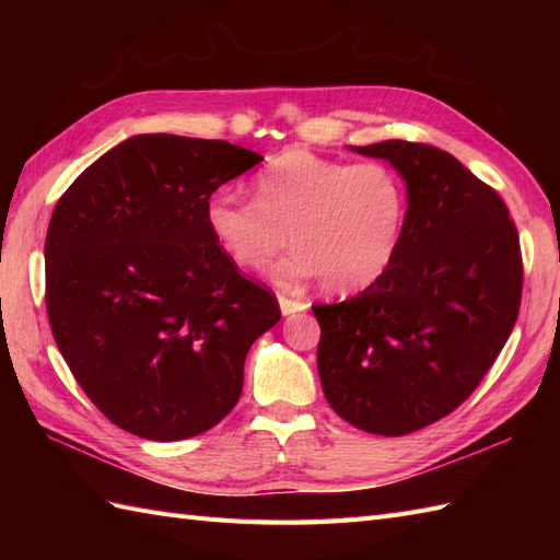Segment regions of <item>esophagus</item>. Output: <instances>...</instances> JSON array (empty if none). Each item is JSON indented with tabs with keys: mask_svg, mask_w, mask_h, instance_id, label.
<instances>
[{
	"mask_svg": "<svg viewBox=\"0 0 560 560\" xmlns=\"http://www.w3.org/2000/svg\"><path fill=\"white\" fill-rule=\"evenodd\" d=\"M279 305H281V313H283V315L303 313L305 307H307L305 301H295V299H289V295H279Z\"/></svg>",
	"mask_w": 560,
	"mask_h": 560,
	"instance_id": "esophagus-1",
	"label": "esophagus"
}]
</instances>
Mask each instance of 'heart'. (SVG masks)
Listing matches in <instances>:
<instances>
[{
  "label": "heart",
  "instance_id": "heart-1",
  "mask_svg": "<svg viewBox=\"0 0 560 560\" xmlns=\"http://www.w3.org/2000/svg\"><path fill=\"white\" fill-rule=\"evenodd\" d=\"M253 199L219 189L205 219L213 241L237 267L259 269L287 245L289 257L271 267L281 283L323 279L329 293H355L383 277L397 255L407 189L380 161L347 163L287 149L253 180Z\"/></svg>",
  "mask_w": 560,
  "mask_h": 560
}]
</instances>
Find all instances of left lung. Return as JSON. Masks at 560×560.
Wrapping results in <instances>:
<instances>
[{"label":"left lung","mask_w":560,"mask_h":560,"mask_svg":"<svg viewBox=\"0 0 560 560\" xmlns=\"http://www.w3.org/2000/svg\"><path fill=\"white\" fill-rule=\"evenodd\" d=\"M407 180L397 255L373 287L313 305L317 371L343 421L407 435L455 411L517 323L522 249L501 195L452 153L421 141L353 147Z\"/></svg>","instance_id":"left-lung-1"}]
</instances>
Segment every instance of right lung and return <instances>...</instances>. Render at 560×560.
<instances>
[{
    "instance_id": "add662e5",
    "label": "right lung",
    "mask_w": 560,
    "mask_h": 560,
    "mask_svg": "<svg viewBox=\"0 0 560 560\" xmlns=\"http://www.w3.org/2000/svg\"><path fill=\"white\" fill-rule=\"evenodd\" d=\"M259 161L219 139L139 135L57 201L47 319L81 389L127 433L168 443L217 425L241 399L249 347L281 319L205 219L209 197Z\"/></svg>"
}]
</instances>
